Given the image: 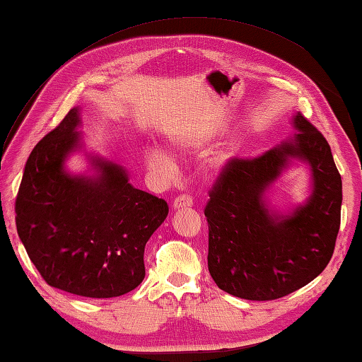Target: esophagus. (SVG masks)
<instances>
[{
	"label": "esophagus",
	"instance_id": "34e87169",
	"mask_svg": "<svg viewBox=\"0 0 362 362\" xmlns=\"http://www.w3.org/2000/svg\"><path fill=\"white\" fill-rule=\"evenodd\" d=\"M193 205V197H191L189 194H179L173 202V206L174 210H183V209H189V206Z\"/></svg>",
	"mask_w": 362,
	"mask_h": 362
}]
</instances>
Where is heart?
<instances>
[{
  "instance_id": "1",
  "label": "heart",
  "mask_w": 362,
  "mask_h": 362,
  "mask_svg": "<svg viewBox=\"0 0 362 362\" xmlns=\"http://www.w3.org/2000/svg\"><path fill=\"white\" fill-rule=\"evenodd\" d=\"M144 158L149 168H152L153 171H157L161 175H171L174 173V161L165 151L158 148H149L144 152Z\"/></svg>"
}]
</instances>
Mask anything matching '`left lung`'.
Listing matches in <instances>:
<instances>
[{
  "mask_svg": "<svg viewBox=\"0 0 362 362\" xmlns=\"http://www.w3.org/2000/svg\"><path fill=\"white\" fill-rule=\"evenodd\" d=\"M291 141L258 157H232L205 205L209 271L218 286L245 300H275L313 281L333 257L341 227L342 180L319 130L297 113ZM291 156L309 161L313 194L288 218L272 217L262 194Z\"/></svg>",
  "mask_w": 362,
  "mask_h": 362,
  "instance_id": "1",
  "label": "left lung"
}]
</instances>
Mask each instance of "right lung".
<instances>
[{
    "label": "right lung",
    "mask_w": 362,
    "mask_h": 362,
    "mask_svg": "<svg viewBox=\"0 0 362 362\" xmlns=\"http://www.w3.org/2000/svg\"><path fill=\"white\" fill-rule=\"evenodd\" d=\"M78 124V109H71L30 152L15 201L17 232L49 286L118 297L143 281L144 245L169 209L163 199L134 188L109 161L95 160L96 179L65 173Z\"/></svg>",
    "instance_id": "add662e5"
}]
</instances>
